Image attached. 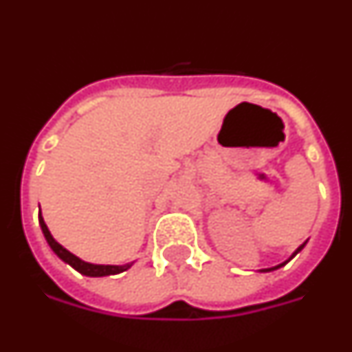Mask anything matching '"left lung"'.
I'll return each instance as SVG.
<instances>
[{
	"instance_id": "8db88e82",
	"label": "left lung",
	"mask_w": 352,
	"mask_h": 352,
	"mask_svg": "<svg viewBox=\"0 0 352 352\" xmlns=\"http://www.w3.org/2000/svg\"><path fill=\"white\" fill-rule=\"evenodd\" d=\"M305 245H307V241H305V243H303V245H300V247H298V248H296V252H294V254H292V256H291V259H292V257H294V256H296L298 252H300V250H301V248H303V247H305ZM291 259H289V261H291ZM289 261H285V263L278 264V266H275V268H268V270H261V272H273V270H278V268H282V266H284V264H287V263H289Z\"/></svg>"
}]
</instances>
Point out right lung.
Returning <instances> with one entry per match:
<instances>
[{
    "label": "right lung",
    "instance_id": "right-lung-1",
    "mask_svg": "<svg viewBox=\"0 0 352 352\" xmlns=\"http://www.w3.org/2000/svg\"><path fill=\"white\" fill-rule=\"evenodd\" d=\"M38 222H40V227H42V232L43 236H45V239H47L49 247L52 248V252H54L56 256L60 257L61 261H65L67 264H70L72 268L77 270V272L80 273V275H86V276H107V275H118V273L121 272H126V270L132 266V263L130 264H123V266H114V264H91V263H86V261L79 259L77 256H74L72 252H68L67 248L61 247L58 241H56L54 238H52L51 231L47 229V226H45V222H43V217L42 213H38Z\"/></svg>",
    "mask_w": 352,
    "mask_h": 352
}]
</instances>
